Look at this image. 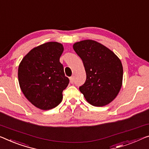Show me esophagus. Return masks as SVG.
<instances>
[{
    "label": "esophagus",
    "mask_w": 149,
    "mask_h": 149,
    "mask_svg": "<svg viewBox=\"0 0 149 149\" xmlns=\"http://www.w3.org/2000/svg\"><path fill=\"white\" fill-rule=\"evenodd\" d=\"M70 80L71 84H73V83H74V77H73V76L70 77Z\"/></svg>",
    "instance_id": "obj_1"
}]
</instances>
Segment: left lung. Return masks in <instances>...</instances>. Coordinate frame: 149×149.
I'll use <instances>...</instances> for the list:
<instances>
[{
    "label": "left lung",
    "mask_w": 149,
    "mask_h": 149,
    "mask_svg": "<svg viewBox=\"0 0 149 149\" xmlns=\"http://www.w3.org/2000/svg\"><path fill=\"white\" fill-rule=\"evenodd\" d=\"M74 51L83 61L86 79L79 91L88 103L104 106L118 94L123 77V65L112 51L92 40L74 43Z\"/></svg>",
    "instance_id": "1"
}]
</instances>
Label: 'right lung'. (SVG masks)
I'll return each mask as SVG.
<instances>
[{
	"label": "right lung",
	"instance_id": "obj_1",
	"mask_svg": "<svg viewBox=\"0 0 149 149\" xmlns=\"http://www.w3.org/2000/svg\"><path fill=\"white\" fill-rule=\"evenodd\" d=\"M63 52L61 43L48 42L31 50L19 66L20 88L39 109L50 110L59 105L70 82L59 61Z\"/></svg>",
	"mask_w": 149,
	"mask_h": 149
}]
</instances>
